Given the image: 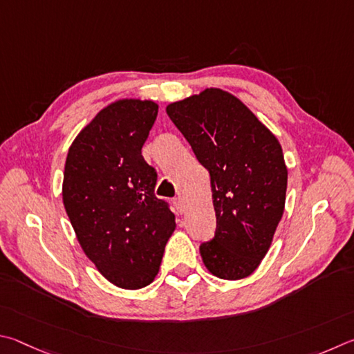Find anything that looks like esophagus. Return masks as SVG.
<instances>
[{
  "label": "esophagus",
  "mask_w": 354,
  "mask_h": 354,
  "mask_svg": "<svg viewBox=\"0 0 354 354\" xmlns=\"http://www.w3.org/2000/svg\"><path fill=\"white\" fill-rule=\"evenodd\" d=\"M174 207H176V209L178 213H185L187 212V203H185V199L183 197H176V199H174Z\"/></svg>",
  "instance_id": "34e87169"
}]
</instances>
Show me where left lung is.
<instances>
[{
  "mask_svg": "<svg viewBox=\"0 0 354 354\" xmlns=\"http://www.w3.org/2000/svg\"><path fill=\"white\" fill-rule=\"evenodd\" d=\"M166 113L212 178L216 232L201 244L222 280L249 277L272 244L284 212L288 167L275 135L230 93L207 88Z\"/></svg>",
  "mask_w": 354,
  "mask_h": 354,
  "instance_id": "left-lung-1",
  "label": "left lung"
}]
</instances>
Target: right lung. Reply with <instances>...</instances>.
I'll list each match as a JSON object with an SVG mask.
<instances>
[{"label": "right lung", "mask_w": 354, "mask_h": 354, "mask_svg": "<svg viewBox=\"0 0 354 354\" xmlns=\"http://www.w3.org/2000/svg\"><path fill=\"white\" fill-rule=\"evenodd\" d=\"M157 113L152 101L110 104L80 130L65 163L62 196L79 244L122 289L153 281L176 230V216L153 193L157 171L141 155Z\"/></svg>", "instance_id": "obj_1"}]
</instances>
